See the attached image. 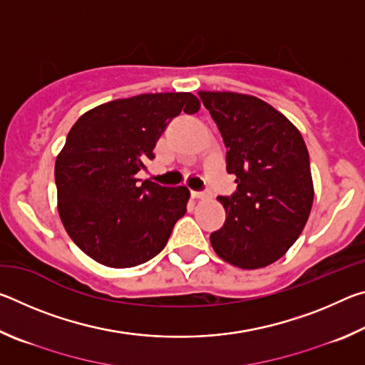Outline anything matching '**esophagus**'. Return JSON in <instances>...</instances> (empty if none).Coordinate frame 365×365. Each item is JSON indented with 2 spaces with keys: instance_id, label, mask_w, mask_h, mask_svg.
Masks as SVG:
<instances>
[{
  "instance_id": "34e87169",
  "label": "esophagus",
  "mask_w": 365,
  "mask_h": 365,
  "mask_svg": "<svg viewBox=\"0 0 365 365\" xmlns=\"http://www.w3.org/2000/svg\"><path fill=\"white\" fill-rule=\"evenodd\" d=\"M207 195H209L207 191H191V196L193 197H205Z\"/></svg>"
}]
</instances>
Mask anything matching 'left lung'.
<instances>
[{
    "mask_svg": "<svg viewBox=\"0 0 365 365\" xmlns=\"http://www.w3.org/2000/svg\"><path fill=\"white\" fill-rule=\"evenodd\" d=\"M227 148L237 190L219 196L227 217L211 233L217 256L240 269L265 267L292 248L312 207L309 153L285 115L256 96L200 91Z\"/></svg>",
    "mask_w": 365,
    "mask_h": 365,
    "instance_id": "obj_1",
    "label": "left lung"
}]
</instances>
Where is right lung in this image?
<instances>
[{"instance_id":"add662e5","label":"right lung","mask_w":365,"mask_h":365,"mask_svg":"<svg viewBox=\"0 0 365 365\" xmlns=\"http://www.w3.org/2000/svg\"><path fill=\"white\" fill-rule=\"evenodd\" d=\"M191 93H146L101 104L73 123L54 168L59 215L86 256L135 267L164 250L187 212V187L137 178L178 114H193Z\"/></svg>"}]
</instances>
